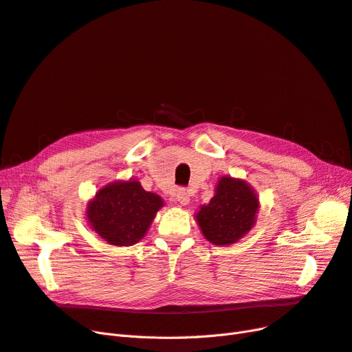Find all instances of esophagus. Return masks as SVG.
Returning a JSON list of instances; mask_svg holds the SVG:
<instances>
[{
  "label": "esophagus",
  "instance_id": "34e87169",
  "mask_svg": "<svg viewBox=\"0 0 352 352\" xmlns=\"http://www.w3.org/2000/svg\"><path fill=\"white\" fill-rule=\"evenodd\" d=\"M176 199L180 205H188L190 198H189V192L186 189H177L176 192Z\"/></svg>",
  "mask_w": 352,
  "mask_h": 352
}]
</instances>
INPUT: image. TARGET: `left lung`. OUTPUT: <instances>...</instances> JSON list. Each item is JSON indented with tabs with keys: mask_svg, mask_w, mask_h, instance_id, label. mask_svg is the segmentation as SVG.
<instances>
[{
	"mask_svg": "<svg viewBox=\"0 0 352 352\" xmlns=\"http://www.w3.org/2000/svg\"><path fill=\"white\" fill-rule=\"evenodd\" d=\"M259 199L245 180L223 176L208 205L195 214L204 237L212 245L227 246L248 234L256 223Z\"/></svg>",
	"mask_w": 352,
	"mask_h": 352,
	"instance_id": "1",
	"label": "left lung"
}]
</instances>
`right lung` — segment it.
Here are the masks:
<instances>
[{
  "label": "right lung",
  "instance_id": "obj_1",
  "mask_svg": "<svg viewBox=\"0 0 352 352\" xmlns=\"http://www.w3.org/2000/svg\"><path fill=\"white\" fill-rule=\"evenodd\" d=\"M163 199L138 180L112 182L87 204L90 227L109 245L132 246L145 236Z\"/></svg>",
  "mask_w": 352,
  "mask_h": 352
}]
</instances>
